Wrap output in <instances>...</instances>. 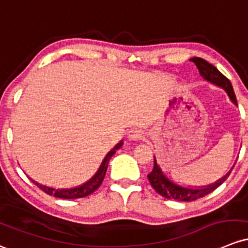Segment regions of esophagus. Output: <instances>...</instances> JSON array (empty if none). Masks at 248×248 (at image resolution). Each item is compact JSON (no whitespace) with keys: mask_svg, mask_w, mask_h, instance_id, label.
<instances>
[{"mask_svg":"<svg viewBox=\"0 0 248 248\" xmlns=\"http://www.w3.org/2000/svg\"><path fill=\"white\" fill-rule=\"evenodd\" d=\"M142 135H144V133H142L141 131H139V129H132V131H129V133H128V138L131 140L141 139Z\"/></svg>","mask_w":248,"mask_h":248,"instance_id":"34e87169","label":"esophagus"}]
</instances>
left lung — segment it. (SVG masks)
I'll return each mask as SVG.
<instances>
[{
  "mask_svg": "<svg viewBox=\"0 0 248 248\" xmlns=\"http://www.w3.org/2000/svg\"><path fill=\"white\" fill-rule=\"evenodd\" d=\"M190 62H192L195 65H196L201 76L204 78V79L214 83V84L223 88V89L226 90V93H228L232 102L236 104L235 93H234L233 88H232L231 82H229L227 77L223 76V75L221 74V72L214 66V65L209 64L208 62H205L204 59L199 58V57H194V58L190 59ZM229 173H231V172H229ZM229 173L226 174V176L222 177L221 179H218L216 183L210 184V186L205 187H199V189H191V187H184L181 186H177V184H174L173 182H171L170 179L166 178L165 174H164L163 171L160 170V168H159L157 161H155V159L153 170L151 173L147 174V177L153 189H155L159 195L165 197V199L190 202V201L202 199V197L207 196L208 194H210V192L214 191L216 187L220 186L221 184L228 178Z\"/></svg>",
  "mask_w": 248,
  "mask_h": 248,
  "instance_id": "8db88e82",
  "label": "left lung"
}]
</instances>
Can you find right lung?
Wrapping results in <instances>:
<instances>
[{"label":"right lung","mask_w":248,"mask_h":248,"mask_svg":"<svg viewBox=\"0 0 248 248\" xmlns=\"http://www.w3.org/2000/svg\"><path fill=\"white\" fill-rule=\"evenodd\" d=\"M121 146H122V141L119 142V144H117L115 147H114L113 150H111L110 152L106 155L102 165H101L100 169H98L97 173H96L95 176L90 179V181H88L87 183L83 184V186H79L77 187H72V189H54V187H49V186H43V184H39L38 182L33 181L32 178H31V181H32L33 183H34L35 186L39 187V189H41L44 192H46L47 195H51V196L58 197V199H64V200L82 199V197H85V196H88V195L93 194V192L101 186V183H102V181L104 178V174H106L107 168H108L109 160H110V158L113 157L114 153L116 152V150H119Z\"/></svg>","instance_id":"obj_1"}]
</instances>
